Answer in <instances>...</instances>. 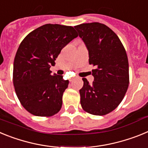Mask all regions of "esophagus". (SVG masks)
Returning a JSON list of instances; mask_svg holds the SVG:
<instances>
[{
	"label": "esophagus",
	"mask_w": 148,
	"mask_h": 148,
	"mask_svg": "<svg viewBox=\"0 0 148 148\" xmlns=\"http://www.w3.org/2000/svg\"><path fill=\"white\" fill-rule=\"evenodd\" d=\"M74 79H75V78H70V82H73V81L74 80Z\"/></svg>",
	"instance_id": "esophagus-1"
}]
</instances>
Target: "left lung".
<instances>
[{"mask_svg": "<svg viewBox=\"0 0 148 148\" xmlns=\"http://www.w3.org/2000/svg\"><path fill=\"white\" fill-rule=\"evenodd\" d=\"M89 53L92 84L83 78L81 104L86 112L96 116L110 113L121 103L129 84V64L126 51L113 30L102 23L75 26Z\"/></svg>", "mask_w": 148, "mask_h": 148, "instance_id": "1", "label": "left lung"}]
</instances>
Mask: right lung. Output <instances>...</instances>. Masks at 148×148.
<instances>
[{
  "label": "right lung",
  "mask_w": 148,
  "mask_h": 148,
  "mask_svg": "<svg viewBox=\"0 0 148 148\" xmlns=\"http://www.w3.org/2000/svg\"><path fill=\"white\" fill-rule=\"evenodd\" d=\"M78 37L73 27L47 23L27 35L13 64V84L22 106L38 116H51L62 106L69 81L51 74L49 68L61 50Z\"/></svg>",
  "instance_id": "right-lung-1"
}]
</instances>
